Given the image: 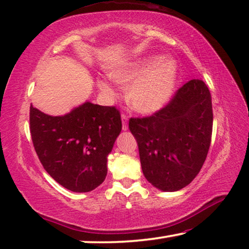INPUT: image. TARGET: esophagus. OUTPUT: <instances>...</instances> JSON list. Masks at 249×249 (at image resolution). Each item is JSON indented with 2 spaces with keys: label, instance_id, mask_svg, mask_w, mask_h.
I'll return each instance as SVG.
<instances>
[{
  "label": "esophagus",
  "instance_id": "obj_1",
  "mask_svg": "<svg viewBox=\"0 0 249 249\" xmlns=\"http://www.w3.org/2000/svg\"><path fill=\"white\" fill-rule=\"evenodd\" d=\"M121 119H122V129H124V130H127V129H128V124H127L128 115L125 113H122Z\"/></svg>",
  "mask_w": 249,
  "mask_h": 249
}]
</instances>
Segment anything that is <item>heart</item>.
Wrapping results in <instances>:
<instances>
[{"mask_svg":"<svg viewBox=\"0 0 249 249\" xmlns=\"http://www.w3.org/2000/svg\"><path fill=\"white\" fill-rule=\"evenodd\" d=\"M111 77L122 86L129 88L132 107L142 113H154L171 97L177 78V67L172 60L158 56L141 59L111 72ZM102 90L111 91L110 86L100 81Z\"/></svg>","mask_w":249,"mask_h":249,"instance_id":"1","label":"heart"}]
</instances>
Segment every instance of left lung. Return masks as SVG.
I'll return each mask as SVG.
<instances>
[{
    "mask_svg": "<svg viewBox=\"0 0 249 249\" xmlns=\"http://www.w3.org/2000/svg\"><path fill=\"white\" fill-rule=\"evenodd\" d=\"M145 178L163 192H176L198 175L213 129L212 98L204 81L193 79L152 115L130 118Z\"/></svg>",
    "mask_w": 249,
    "mask_h": 249,
    "instance_id": "left-lung-1",
    "label": "left lung"
}]
</instances>
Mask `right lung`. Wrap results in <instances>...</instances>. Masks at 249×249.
I'll list each match as a JSON object with an SVG mask.
<instances>
[{
	"instance_id": "right-lung-1",
	"label": "right lung",
	"mask_w": 249,
	"mask_h": 249,
	"mask_svg": "<svg viewBox=\"0 0 249 249\" xmlns=\"http://www.w3.org/2000/svg\"><path fill=\"white\" fill-rule=\"evenodd\" d=\"M29 124L40 163L61 186L86 193L104 181L107 154L122 129L117 107L86 102L62 117H51L30 105Z\"/></svg>"
}]
</instances>
